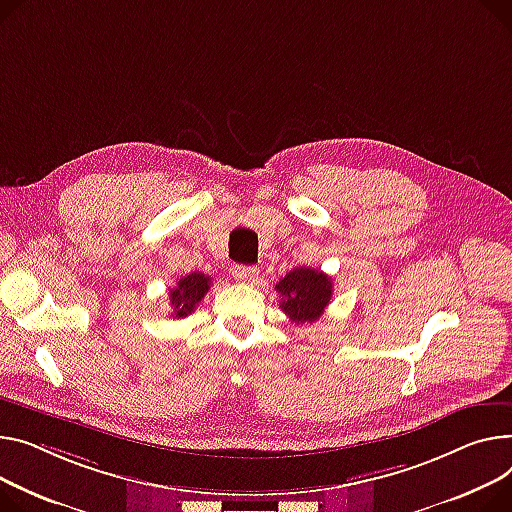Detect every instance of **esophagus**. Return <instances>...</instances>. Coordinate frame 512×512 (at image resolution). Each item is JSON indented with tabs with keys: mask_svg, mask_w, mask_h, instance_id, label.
I'll return each mask as SVG.
<instances>
[{
	"mask_svg": "<svg viewBox=\"0 0 512 512\" xmlns=\"http://www.w3.org/2000/svg\"><path fill=\"white\" fill-rule=\"evenodd\" d=\"M232 276L238 282H245V284H255L259 280V269L251 267V265H234L232 267Z\"/></svg>",
	"mask_w": 512,
	"mask_h": 512,
	"instance_id": "34e87169",
	"label": "esophagus"
}]
</instances>
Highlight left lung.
<instances>
[{
    "instance_id": "obj_1",
    "label": "left lung",
    "mask_w": 512,
    "mask_h": 512,
    "mask_svg": "<svg viewBox=\"0 0 512 512\" xmlns=\"http://www.w3.org/2000/svg\"><path fill=\"white\" fill-rule=\"evenodd\" d=\"M276 292L282 298V311L290 321L304 325L317 321L323 315L333 294V284L331 278L319 269L296 267L276 284Z\"/></svg>"
}]
</instances>
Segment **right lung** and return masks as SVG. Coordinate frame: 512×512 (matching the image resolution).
I'll return each mask as SVG.
<instances>
[{"instance_id": "1", "label": "right lung", "mask_w": 512, "mask_h": 512, "mask_svg": "<svg viewBox=\"0 0 512 512\" xmlns=\"http://www.w3.org/2000/svg\"><path fill=\"white\" fill-rule=\"evenodd\" d=\"M212 284L210 276H203L199 271H193V274L181 278L177 286L170 290L168 300H170V309H173V319H183L195 311V306L201 302V298L208 294Z\"/></svg>"}]
</instances>
